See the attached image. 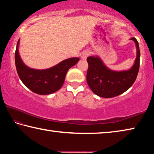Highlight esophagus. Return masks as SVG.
Masks as SVG:
<instances>
[{
  "mask_svg": "<svg viewBox=\"0 0 154 154\" xmlns=\"http://www.w3.org/2000/svg\"><path fill=\"white\" fill-rule=\"evenodd\" d=\"M90 54V51L85 50V51H83L82 52V56H81V57H82V58L83 60H86V58H88V56H89Z\"/></svg>",
  "mask_w": 154,
  "mask_h": 154,
  "instance_id": "1",
  "label": "esophagus"
}]
</instances>
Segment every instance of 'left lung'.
<instances>
[{
    "instance_id": "obj_1",
    "label": "left lung",
    "mask_w": 154,
    "mask_h": 154,
    "mask_svg": "<svg viewBox=\"0 0 154 154\" xmlns=\"http://www.w3.org/2000/svg\"><path fill=\"white\" fill-rule=\"evenodd\" d=\"M130 40L135 43L137 57L131 68L125 71H113L104 64L98 56L87 58L88 70L86 79L92 92L103 98H112L120 95L132 86L137 79L139 69L140 50L139 43L134 37Z\"/></svg>"
}]
</instances>
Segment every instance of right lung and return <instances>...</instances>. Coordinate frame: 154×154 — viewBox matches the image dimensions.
Wrapping results in <instances>:
<instances>
[{
    "instance_id": "1",
    "label": "right lung",
    "mask_w": 154,
    "mask_h": 154,
    "mask_svg": "<svg viewBox=\"0 0 154 154\" xmlns=\"http://www.w3.org/2000/svg\"><path fill=\"white\" fill-rule=\"evenodd\" d=\"M20 39L15 53L17 74L22 83L32 92L40 95L50 94L60 89L64 84L66 72L79 60L77 57L64 60L47 69H35L26 66L19 53Z\"/></svg>"
}]
</instances>
